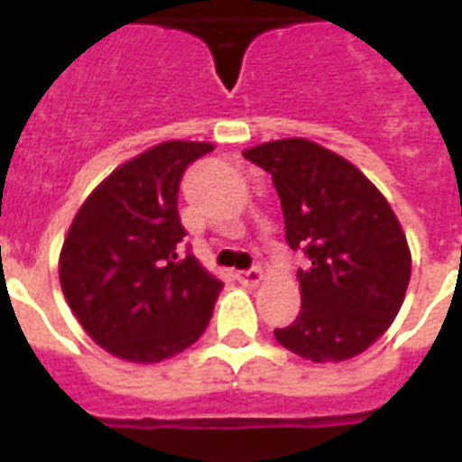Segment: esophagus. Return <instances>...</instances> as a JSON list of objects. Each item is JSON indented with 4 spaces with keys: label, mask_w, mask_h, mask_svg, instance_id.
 I'll return each mask as SVG.
<instances>
[{
    "label": "esophagus",
    "mask_w": 462,
    "mask_h": 462,
    "mask_svg": "<svg viewBox=\"0 0 462 462\" xmlns=\"http://www.w3.org/2000/svg\"><path fill=\"white\" fill-rule=\"evenodd\" d=\"M237 281L245 285V288H256L261 281H263V273H261L259 268H252V271H242L237 273Z\"/></svg>",
    "instance_id": "34e87169"
}]
</instances>
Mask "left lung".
I'll list each match as a JSON object with an SVG mask.
<instances>
[{"label":"left lung","mask_w":462,"mask_h":462,"mask_svg":"<svg viewBox=\"0 0 462 462\" xmlns=\"http://www.w3.org/2000/svg\"><path fill=\"white\" fill-rule=\"evenodd\" d=\"M245 158L273 177L285 239L311 261L297 271L302 311L275 340L316 365L357 357L408 292L412 256L391 203L350 160L309 139L268 141Z\"/></svg>","instance_id":"8db88e82"}]
</instances>
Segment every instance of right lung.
Wrapping results in <instances>:
<instances>
[{"instance_id":"1","label":"right lung","mask_w":462,"mask_h":462,"mask_svg":"<svg viewBox=\"0 0 462 462\" xmlns=\"http://www.w3.org/2000/svg\"><path fill=\"white\" fill-rule=\"evenodd\" d=\"M206 141H165L112 170L81 203L60 252V282L83 330L103 350L155 365L194 345L223 282L196 256H177L187 235L177 194Z\"/></svg>"}]
</instances>
